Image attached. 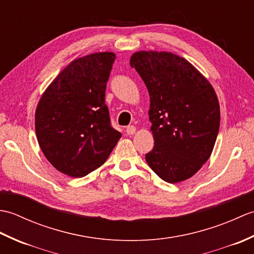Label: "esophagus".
I'll list each match as a JSON object with an SVG mask.
<instances>
[{
  "label": "esophagus",
  "mask_w": 254,
  "mask_h": 254,
  "mask_svg": "<svg viewBox=\"0 0 254 254\" xmlns=\"http://www.w3.org/2000/svg\"><path fill=\"white\" fill-rule=\"evenodd\" d=\"M135 132H136V127L134 126H128L127 127V133L128 135H133V134H135Z\"/></svg>",
  "instance_id": "obj_1"
}]
</instances>
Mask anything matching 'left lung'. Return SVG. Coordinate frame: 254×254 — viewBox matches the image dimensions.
Masks as SVG:
<instances>
[{
    "label": "left lung",
    "instance_id": "8db88e82",
    "mask_svg": "<svg viewBox=\"0 0 254 254\" xmlns=\"http://www.w3.org/2000/svg\"><path fill=\"white\" fill-rule=\"evenodd\" d=\"M149 94L154 148L148 166L169 183L194 176L213 152L219 130L217 95L208 79L172 52L137 51L130 59Z\"/></svg>",
    "mask_w": 254,
    "mask_h": 254
}]
</instances>
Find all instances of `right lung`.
Segmentation results:
<instances>
[{
    "label": "right lung",
    "mask_w": 254,
    "mask_h": 254,
    "mask_svg": "<svg viewBox=\"0 0 254 254\" xmlns=\"http://www.w3.org/2000/svg\"><path fill=\"white\" fill-rule=\"evenodd\" d=\"M113 52L72 61L48 86L35 113L36 136L48 161L62 174L82 178L99 168L121 137L105 104Z\"/></svg>",
    "instance_id": "obj_1"
}]
</instances>
